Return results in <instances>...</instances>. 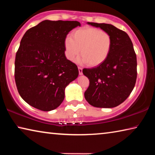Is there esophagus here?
<instances>
[{
	"instance_id": "34e87169",
	"label": "esophagus",
	"mask_w": 155,
	"mask_h": 155,
	"mask_svg": "<svg viewBox=\"0 0 155 155\" xmlns=\"http://www.w3.org/2000/svg\"><path fill=\"white\" fill-rule=\"evenodd\" d=\"M78 73H79V74L82 75L83 74V68L81 67H78Z\"/></svg>"
}]
</instances>
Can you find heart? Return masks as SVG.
Segmentation results:
<instances>
[{
	"mask_svg": "<svg viewBox=\"0 0 155 155\" xmlns=\"http://www.w3.org/2000/svg\"><path fill=\"white\" fill-rule=\"evenodd\" d=\"M112 44L111 36L105 31L94 27L81 28L73 31L72 37L65 38V56L73 61L81 52V62L87 63L90 66H97L108 58Z\"/></svg>",
	"mask_w": 155,
	"mask_h": 155,
	"instance_id": "1",
	"label": "heart"
}]
</instances>
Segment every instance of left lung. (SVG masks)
Listing matches in <instances>:
<instances>
[{
	"mask_svg": "<svg viewBox=\"0 0 155 155\" xmlns=\"http://www.w3.org/2000/svg\"><path fill=\"white\" fill-rule=\"evenodd\" d=\"M110 34L113 44L108 58L96 68L83 70L90 80L85 91L89 104L99 108H112L122 103L135 87L137 57L128 34L114 25L87 22Z\"/></svg>",
	"mask_w": 155,
	"mask_h": 155,
	"instance_id": "1",
	"label": "left lung"
}]
</instances>
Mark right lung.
<instances>
[{"instance_id": "1", "label": "right lung", "mask_w": 155, "mask_h": 155, "mask_svg": "<svg viewBox=\"0 0 155 155\" xmlns=\"http://www.w3.org/2000/svg\"><path fill=\"white\" fill-rule=\"evenodd\" d=\"M78 21L44 20L27 31L15 54L18 93L31 106L49 111L65 98V88L78 77L77 65L65 55L64 41Z\"/></svg>"}]
</instances>
